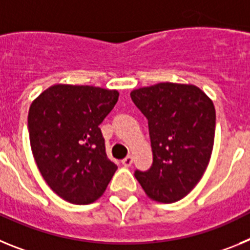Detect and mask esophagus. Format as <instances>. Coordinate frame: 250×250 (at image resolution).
<instances>
[{"instance_id":"esophagus-1","label":"esophagus","mask_w":250,"mask_h":250,"mask_svg":"<svg viewBox=\"0 0 250 250\" xmlns=\"http://www.w3.org/2000/svg\"><path fill=\"white\" fill-rule=\"evenodd\" d=\"M121 163H123L124 167H131V164H132V156L131 155H127L126 158L123 159V161H121Z\"/></svg>"}]
</instances>
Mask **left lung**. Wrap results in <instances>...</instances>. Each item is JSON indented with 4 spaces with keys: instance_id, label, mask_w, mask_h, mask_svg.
Segmentation results:
<instances>
[{
    "instance_id": "obj_1",
    "label": "left lung",
    "mask_w": 250,
    "mask_h": 250,
    "mask_svg": "<svg viewBox=\"0 0 250 250\" xmlns=\"http://www.w3.org/2000/svg\"><path fill=\"white\" fill-rule=\"evenodd\" d=\"M131 100L149 124L152 165L135 178L150 199L174 203L190 193L207 170L215 135V109L194 85L160 83Z\"/></svg>"
}]
</instances>
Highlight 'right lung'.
Here are the masks:
<instances>
[{
	"mask_svg": "<svg viewBox=\"0 0 250 250\" xmlns=\"http://www.w3.org/2000/svg\"><path fill=\"white\" fill-rule=\"evenodd\" d=\"M119 92L95 86L54 85L28 110L35 161L48 187L63 200H98L118 169L107 159L99 127L118 103Z\"/></svg>",
	"mask_w": 250,
	"mask_h": 250,
	"instance_id": "obj_1",
	"label": "right lung"
}]
</instances>
